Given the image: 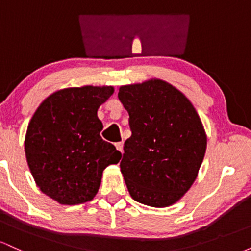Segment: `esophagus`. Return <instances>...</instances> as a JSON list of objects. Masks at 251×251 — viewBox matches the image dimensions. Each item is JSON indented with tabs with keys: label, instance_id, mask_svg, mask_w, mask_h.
Returning <instances> with one entry per match:
<instances>
[{
	"label": "esophagus",
	"instance_id": "esophagus-1",
	"mask_svg": "<svg viewBox=\"0 0 251 251\" xmlns=\"http://www.w3.org/2000/svg\"><path fill=\"white\" fill-rule=\"evenodd\" d=\"M116 148H117L118 151L123 152V149H124V143H123V142H120V143H117V144H116Z\"/></svg>",
	"mask_w": 251,
	"mask_h": 251
}]
</instances>
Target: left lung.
Returning <instances> with one entry per match:
<instances>
[{
	"instance_id": "obj_1",
	"label": "left lung",
	"mask_w": 251,
	"mask_h": 251,
	"mask_svg": "<svg viewBox=\"0 0 251 251\" xmlns=\"http://www.w3.org/2000/svg\"><path fill=\"white\" fill-rule=\"evenodd\" d=\"M132 135L120 171L134 201L153 208L178 201L198 176L206 133L191 101L171 83L151 79L119 88Z\"/></svg>"
}]
</instances>
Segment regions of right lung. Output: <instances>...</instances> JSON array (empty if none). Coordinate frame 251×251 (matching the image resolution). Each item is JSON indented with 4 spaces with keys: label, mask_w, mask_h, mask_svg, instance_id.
<instances>
[{
    "label": "right lung",
    "mask_w": 251,
    "mask_h": 251,
    "mask_svg": "<svg viewBox=\"0 0 251 251\" xmlns=\"http://www.w3.org/2000/svg\"><path fill=\"white\" fill-rule=\"evenodd\" d=\"M112 86L63 88L46 98L31 117L25 138L28 166L40 190L63 205L92 201L102 171L122 153L100 137L98 108Z\"/></svg>",
    "instance_id": "1"
}]
</instances>
